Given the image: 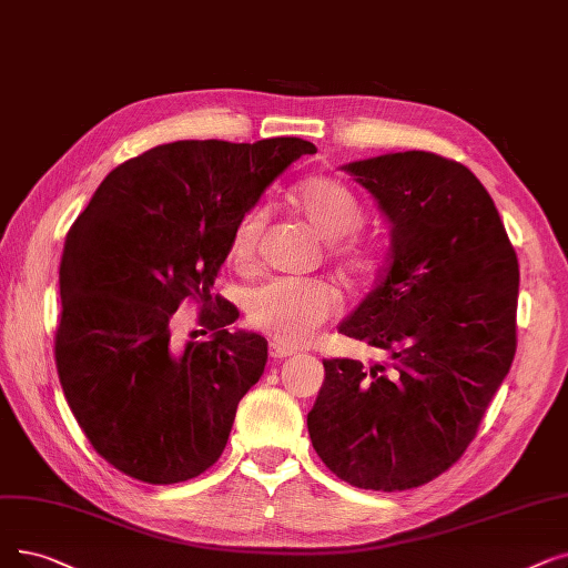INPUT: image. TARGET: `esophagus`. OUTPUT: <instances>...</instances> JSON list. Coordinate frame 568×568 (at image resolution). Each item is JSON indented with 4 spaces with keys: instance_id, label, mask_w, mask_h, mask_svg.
I'll return each mask as SVG.
<instances>
[{
    "instance_id": "1",
    "label": "esophagus",
    "mask_w": 568,
    "mask_h": 568,
    "mask_svg": "<svg viewBox=\"0 0 568 568\" xmlns=\"http://www.w3.org/2000/svg\"><path fill=\"white\" fill-rule=\"evenodd\" d=\"M294 355V351L292 348H287V345H283V343H271L268 345V357L274 359V362H281V359H287V357H292Z\"/></svg>"
}]
</instances>
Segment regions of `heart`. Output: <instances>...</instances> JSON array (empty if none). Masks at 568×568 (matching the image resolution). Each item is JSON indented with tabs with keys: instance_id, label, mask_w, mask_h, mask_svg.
<instances>
[{
	"instance_id": "1",
	"label": "heart",
	"mask_w": 568,
	"mask_h": 568,
	"mask_svg": "<svg viewBox=\"0 0 568 568\" xmlns=\"http://www.w3.org/2000/svg\"><path fill=\"white\" fill-rule=\"evenodd\" d=\"M294 204L315 232L329 241V255L345 274L362 278L372 271V251L351 236L364 223V209L348 187L325 176L308 179L294 190ZM266 220L268 209L257 204L234 227L230 255L239 268L255 264ZM341 308V292L317 278H271L245 297L248 325L283 345H308L338 317Z\"/></svg>"
}]
</instances>
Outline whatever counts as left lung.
Wrapping results in <instances>:
<instances>
[{
	"label": "left lung",
	"instance_id": "1",
	"mask_svg": "<svg viewBox=\"0 0 568 568\" xmlns=\"http://www.w3.org/2000/svg\"><path fill=\"white\" fill-rule=\"evenodd\" d=\"M343 171L378 202L392 245L338 332L387 362L325 359L308 434L345 483L420 487L464 455L508 374L520 271L495 202L464 164L406 151Z\"/></svg>",
	"mask_w": 568,
	"mask_h": 568
}]
</instances>
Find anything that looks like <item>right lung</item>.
Listing matches in <instances>:
<instances>
[{"label":"right lung","mask_w":568,"mask_h":568,"mask_svg":"<svg viewBox=\"0 0 568 568\" xmlns=\"http://www.w3.org/2000/svg\"><path fill=\"white\" fill-rule=\"evenodd\" d=\"M297 136L174 141L115 166L71 225L60 264L55 362L92 448L130 478L171 485L223 455L236 406L262 376L266 338L230 332L239 311L211 294L239 220L302 155ZM187 296L206 342L176 346Z\"/></svg>","instance_id":"obj_1"}]
</instances>
